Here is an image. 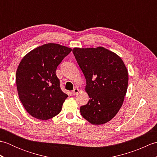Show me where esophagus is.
<instances>
[{"instance_id": "1", "label": "esophagus", "mask_w": 157, "mask_h": 157, "mask_svg": "<svg viewBox=\"0 0 157 157\" xmlns=\"http://www.w3.org/2000/svg\"><path fill=\"white\" fill-rule=\"evenodd\" d=\"M79 91V90L78 88H75V89L73 90L72 91V94H73V95H77V94H78Z\"/></svg>"}]
</instances>
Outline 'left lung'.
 Masks as SVG:
<instances>
[{"label": "left lung", "mask_w": 157, "mask_h": 157, "mask_svg": "<svg viewBox=\"0 0 157 157\" xmlns=\"http://www.w3.org/2000/svg\"><path fill=\"white\" fill-rule=\"evenodd\" d=\"M73 53L85 76L88 102L80 107L82 116L101 125L116 115L123 105L128 72L119 56L103 47L74 48Z\"/></svg>", "instance_id": "8db88e82"}]
</instances>
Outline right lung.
<instances>
[{
    "label": "right lung",
    "instance_id": "obj_1",
    "mask_svg": "<svg viewBox=\"0 0 157 157\" xmlns=\"http://www.w3.org/2000/svg\"><path fill=\"white\" fill-rule=\"evenodd\" d=\"M71 48L48 43L28 53L16 72L20 101L34 117L47 120L61 112L68 95L60 87L56 70Z\"/></svg>",
    "mask_w": 157,
    "mask_h": 157
}]
</instances>
